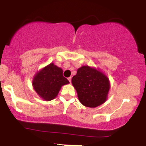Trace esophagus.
<instances>
[{
	"label": "esophagus",
	"instance_id": "34e87169",
	"mask_svg": "<svg viewBox=\"0 0 146 146\" xmlns=\"http://www.w3.org/2000/svg\"><path fill=\"white\" fill-rule=\"evenodd\" d=\"M68 81H69V82L71 83V77H70V78H68Z\"/></svg>",
	"mask_w": 146,
	"mask_h": 146
}]
</instances>
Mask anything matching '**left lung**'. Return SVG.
<instances>
[{
	"instance_id": "1",
	"label": "left lung",
	"mask_w": 146,
	"mask_h": 146,
	"mask_svg": "<svg viewBox=\"0 0 146 146\" xmlns=\"http://www.w3.org/2000/svg\"><path fill=\"white\" fill-rule=\"evenodd\" d=\"M82 104L90 108L102 105L107 100L110 82L99 69L88 66L79 68L71 80Z\"/></svg>"
}]
</instances>
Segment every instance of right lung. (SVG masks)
Wrapping results in <instances>:
<instances>
[{"mask_svg": "<svg viewBox=\"0 0 146 146\" xmlns=\"http://www.w3.org/2000/svg\"><path fill=\"white\" fill-rule=\"evenodd\" d=\"M62 73L61 68L53 63L49 64L35 75L32 82L35 91L45 101L56 98L61 87L69 83Z\"/></svg>", "mask_w": 146, "mask_h": 146, "instance_id": "right-lung-1", "label": "right lung"}]
</instances>
